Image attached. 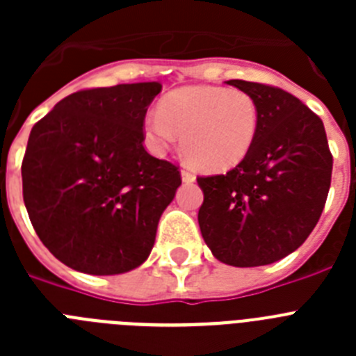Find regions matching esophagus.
Segmentation results:
<instances>
[{
  "instance_id": "esophagus-1",
  "label": "esophagus",
  "mask_w": 356,
  "mask_h": 356,
  "mask_svg": "<svg viewBox=\"0 0 356 356\" xmlns=\"http://www.w3.org/2000/svg\"><path fill=\"white\" fill-rule=\"evenodd\" d=\"M181 180H184L185 184H193V181L196 180V176L191 171H187V169H184V171H181Z\"/></svg>"
}]
</instances>
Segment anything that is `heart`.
<instances>
[{"mask_svg": "<svg viewBox=\"0 0 356 356\" xmlns=\"http://www.w3.org/2000/svg\"><path fill=\"white\" fill-rule=\"evenodd\" d=\"M259 131V106L244 90L212 85L184 87L163 97L144 119V140L163 155L178 135L193 168L225 172L246 159Z\"/></svg>", "mask_w": 356, "mask_h": 356, "instance_id": "heart-1", "label": "heart"}]
</instances>
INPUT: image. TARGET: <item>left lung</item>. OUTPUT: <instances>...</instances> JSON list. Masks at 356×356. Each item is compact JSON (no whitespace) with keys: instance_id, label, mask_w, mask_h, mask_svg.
I'll return each mask as SVG.
<instances>
[{"instance_id":"left-lung-1","label":"left lung","mask_w":356,"mask_h":356,"mask_svg":"<svg viewBox=\"0 0 356 356\" xmlns=\"http://www.w3.org/2000/svg\"><path fill=\"white\" fill-rule=\"evenodd\" d=\"M259 106L253 147L226 175L200 176L201 235L219 262H278L307 241L328 197L333 159L325 124L292 94L228 80Z\"/></svg>"}]
</instances>
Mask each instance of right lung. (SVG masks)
Listing matches in <instances>:
<instances>
[{
	"label": "right lung",
	"instance_id": "add662e5",
	"mask_svg": "<svg viewBox=\"0 0 356 356\" xmlns=\"http://www.w3.org/2000/svg\"><path fill=\"white\" fill-rule=\"evenodd\" d=\"M159 81L78 90L31 128L23 197L42 244L74 271L121 275L149 257L180 171L144 149Z\"/></svg>",
	"mask_w": 356,
	"mask_h": 356
}]
</instances>
